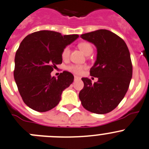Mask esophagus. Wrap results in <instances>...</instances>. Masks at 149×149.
Returning <instances> with one entry per match:
<instances>
[{"mask_svg":"<svg viewBox=\"0 0 149 149\" xmlns=\"http://www.w3.org/2000/svg\"><path fill=\"white\" fill-rule=\"evenodd\" d=\"M80 79V77H77V76H74V80H79Z\"/></svg>","mask_w":149,"mask_h":149,"instance_id":"obj_1","label":"esophagus"}]
</instances>
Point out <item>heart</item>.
<instances>
[{
  "mask_svg": "<svg viewBox=\"0 0 149 149\" xmlns=\"http://www.w3.org/2000/svg\"><path fill=\"white\" fill-rule=\"evenodd\" d=\"M78 47L80 48V50L84 53L85 55L88 56V54H91L93 52V47H92L91 45L88 42H80L78 45ZM69 47H66L64 49H63L61 53L62 58L66 59L69 57ZM84 66H80V65H71L67 67L68 70L70 72H73L74 74H80L84 69Z\"/></svg>",
  "mask_w": 149,
  "mask_h": 149,
  "instance_id": "1",
  "label": "heart"
}]
</instances>
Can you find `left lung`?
I'll list each match as a JSON object with an SVG mask.
<instances>
[{"label": "left lung", "instance_id": "obj_1", "mask_svg": "<svg viewBox=\"0 0 149 149\" xmlns=\"http://www.w3.org/2000/svg\"><path fill=\"white\" fill-rule=\"evenodd\" d=\"M80 36L97 49L90 74L98 81L92 83L91 79L82 78L84 87L79 98L83 107L91 113H110L124 99L130 86L132 77L130 51L125 42L108 30H97Z\"/></svg>", "mask_w": 149, "mask_h": 149}]
</instances>
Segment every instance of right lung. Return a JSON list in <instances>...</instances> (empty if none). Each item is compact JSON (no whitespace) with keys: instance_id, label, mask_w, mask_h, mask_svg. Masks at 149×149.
<instances>
[{"instance_id":"1","label":"right lung","mask_w":149,"mask_h":149,"mask_svg":"<svg viewBox=\"0 0 149 149\" xmlns=\"http://www.w3.org/2000/svg\"><path fill=\"white\" fill-rule=\"evenodd\" d=\"M77 34L61 35L39 31L28 35L19 45L15 58L14 77L25 104L38 112L54 108L61 93L74 81L72 73L63 71L56 78L50 74L62 63L61 53L76 40Z\"/></svg>"}]
</instances>
